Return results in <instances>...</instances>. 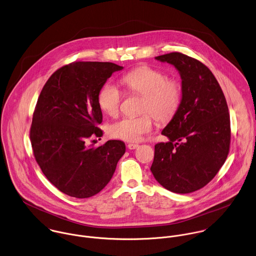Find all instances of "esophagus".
<instances>
[{"mask_svg":"<svg viewBox=\"0 0 256 256\" xmlns=\"http://www.w3.org/2000/svg\"><path fill=\"white\" fill-rule=\"evenodd\" d=\"M138 148V144H128V150H136V148Z\"/></svg>","mask_w":256,"mask_h":256,"instance_id":"1","label":"esophagus"}]
</instances>
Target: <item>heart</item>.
<instances>
[{
	"label": "heart",
	"instance_id": "1",
	"mask_svg": "<svg viewBox=\"0 0 256 256\" xmlns=\"http://www.w3.org/2000/svg\"><path fill=\"white\" fill-rule=\"evenodd\" d=\"M122 82L134 94L144 96L142 112L140 116H124L112 124L110 134L124 142H136L154 128V116L162 124L170 122L179 110L183 88L180 80L167 77V74L157 68L140 66L126 73ZM124 98L122 92L112 83H106L99 94L98 104L104 112L116 116L120 112Z\"/></svg>",
	"mask_w": 256,
	"mask_h": 256
}]
</instances>
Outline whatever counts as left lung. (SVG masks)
<instances>
[{"instance_id":"8db88e82","label":"left lung","mask_w":256,"mask_h":256,"mask_svg":"<svg viewBox=\"0 0 256 256\" xmlns=\"http://www.w3.org/2000/svg\"><path fill=\"white\" fill-rule=\"evenodd\" d=\"M155 59L178 70L183 95L178 112L161 132L169 142L154 146L150 170L165 189L191 193L206 186L228 157V108L214 74L199 60L180 52Z\"/></svg>"}]
</instances>
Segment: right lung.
I'll use <instances>...</instances> for the list:
<instances>
[{
  "instance_id": "1",
  "label": "right lung",
  "mask_w": 256,
  "mask_h": 256,
  "mask_svg": "<svg viewBox=\"0 0 256 256\" xmlns=\"http://www.w3.org/2000/svg\"><path fill=\"white\" fill-rule=\"evenodd\" d=\"M124 67L112 62H73L56 70L44 86L32 116L30 142L46 177L62 193L79 199L98 194L126 152L120 140L95 148L102 120L98 94Z\"/></svg>"
}]
</instances>
